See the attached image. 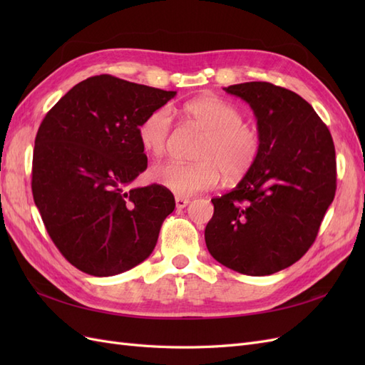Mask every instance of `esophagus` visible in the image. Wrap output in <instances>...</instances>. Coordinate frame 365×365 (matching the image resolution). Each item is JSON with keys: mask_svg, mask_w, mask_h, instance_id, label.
Instances as JSON below:
<instances>
[{"mask_svg": "<svg viewBox=\"0 0 365 365\" xmlns=\"http://www.w3.org/2000/svg\"><path fill=\"white\" fill-rule=\"evenodd\" d=\"M190 204V200H187V197H176L175 200V205H176V208L178 210H181V208H184V207H187Z\"/></svg>", "mask_w": 365, "mask_h": 365, "instance_id": "1", "label": "esophagus"}]
</instances>
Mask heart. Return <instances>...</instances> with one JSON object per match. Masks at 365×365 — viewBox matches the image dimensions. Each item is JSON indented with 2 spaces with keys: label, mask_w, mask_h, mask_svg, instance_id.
Segmentation results:
<instances>
[{
  "label": "heart",
  "mask_w": 365,
  "mask_h": 365,
  "mask_svg": "<svg viewBox=\"0 0 365 365\" xmlns=\"http://www.w3.org/2000/svg\"><path fill=\"white\" fill-rule=\"evenodd\" d=\"M184 114L205 134L196 155L200 163L153 165V182L178 196H193L215 189L222 175L228 181H236L252 169L262 140L257 128L244 121V113L237 105L217 96H204L185 103ZM172 132V109L161 106L143 118L138 138L150 155L161 157L169 148Z\"/></svg>",
  "instance_id": "obj_1"
}]
</instances>
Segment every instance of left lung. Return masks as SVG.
Listing matches in <instances>:
<instances>
[{
	"label": "left lung",
	"mask_w": 365,
	"mask_h": 365,
	"mask_svg": "<svg viewBox=\"0 0 365 365\" xmlns=\"http://www.w3.org/2000/svg\"><path fill=\"white\" fill-rule=\"evenodd\" d=\"M257 118L256 164L233 190L213 197L210 254L247 275H269L312 247L336 190L334 140L303 97L269 82L224 88Z\"/></svg>",
	"instance_id": "8db88e82"
}]
</instances>
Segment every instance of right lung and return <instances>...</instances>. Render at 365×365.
<instances>
[{"mask_svg": "<svg viewBox=\"0 0 365 365\" xmlns=\"http://www.w3.org/2000/svg\"><path fill=\"white\" fill-rule=\"evenodd\" d=\"M175 94L101 74L73 86L43 117L33 200L53 244L77 269L109 277L155 248L175 197L158 184L126 187L148 168L140 123Z\"/></svg>", "mask_w": 365, "mask_h": 365, "instance_id": "obj_1", "label": "right lung"}]
</instances>
